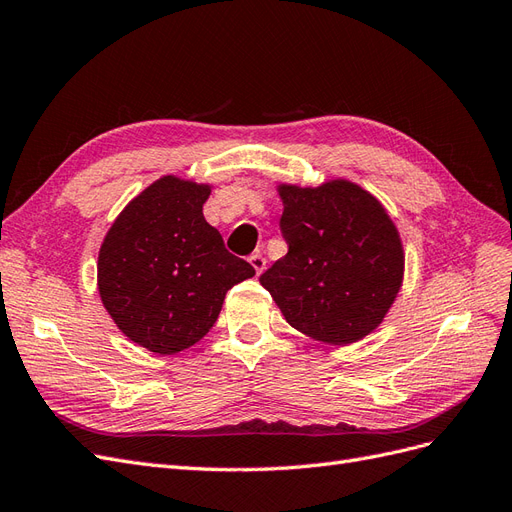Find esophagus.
I'll return each instance as SVG.
<instances>
[{"label":"esophagus","instance_id":"esophagus-1","mask_svg":"<svg viewBox=\"0 0 512 512\" xmlns=\"http://www.w3.org/2000/svg\"><path fill=\"white\" fill-rule=\"evenodd\" d=\"M250 265H252L254 271L260 275L262 271H265V267H267V260L262 258V254H252V256H250Z\"/></svg>","mask_w":512,"mask_h":512}]
</instances>
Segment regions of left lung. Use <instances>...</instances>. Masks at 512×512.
Here are the masks:
<instances>
[{"instance_id": "left-lung-1", "label": "left lung", "mask_w": 512, "mask_h": 512, "mask_svg": "<svg viewBox=\"0 0 512 512\" xmlns=\"http://www.w3.org/2000/svg\"><path fill=\"white\" fill-rule=\"evenodd\" d=\"M288 254L260 275L290 327L329 346L374 331L404 280V247L378 200L346 179L280 185Z\"/></svg>"}]
</instances>
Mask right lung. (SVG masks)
Here are the masks:
<instances>
[{
	"mask_svg": "<svg viewBox=\"0 0 512 512\" xmlns=\"http://www.w3.org/2000/svg\"><path fill=\"white\" fill-rule=\"evenodd\" d=\"M211 188L166 175L119 213L100 247L98 290L134 344L175 354L203 339L226 292L254 277L203 215Z\"/></svg>",
	"mask_w": 512,
	"mask_h": 512,
	"instance_id": "obj_1",
	"label": "right lung"
}]
</instances>
